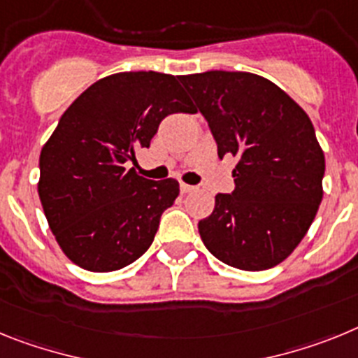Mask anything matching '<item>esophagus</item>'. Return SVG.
<instances>
[{
    "mask_svg": "<svg viewBox=\"0 0 358 358\" xmlns=\"http://www.w3.org/2000/svg\"><path fill=\"white\" fill-rule=\"evenodd\" d=\"M194 189H196V187H192V185H187V183H182V185H180V191H182L183 194H187V192H192V191H194Z\"/></svg>",
    "mask_w": 358,
    "mask_h": 358,
    "instance_id": "esophagus-1",
    "label": "esophagus"
}]
</instances>
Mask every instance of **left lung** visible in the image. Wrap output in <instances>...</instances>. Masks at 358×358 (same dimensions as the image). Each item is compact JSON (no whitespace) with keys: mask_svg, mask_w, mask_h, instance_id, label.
Wrapping results in <instances>:
<instances>
[{"mask_svg":"<svg viewBox=\"0 0 358 358\" xmlns=\"http://www.w3.org/2000/svg\"><path fill=\"white\" fill-rule=\"evenodd\" d=\"M209 122L217 157L236 158L232 194H216L198 223L225 265L248 272L287 259L322 200L324 153L310 117L265 77L213 70L180 77Z\"/></svg>","mask_w":358,"mask_h":358,"instance_id":"left-lung-1","label":"left lung"}]
</instances>
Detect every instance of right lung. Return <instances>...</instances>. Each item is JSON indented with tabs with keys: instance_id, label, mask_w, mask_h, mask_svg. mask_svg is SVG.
<instances>
[{
	"instance_id": "right-lung-1",
	"label": "right lung",
	"mask_w": 358,
	"mask_h": 358,
	"mask_svg": "<svg viewBox=\"0 0 358 358\" xmlns=\"http://www.w3.org/2000/svg\"><path fill=\"white\" fill-rule=\"evenodd\" d=\"M178 77L122 71L93 83L41 149L37 192L59 247L80 268L113 272L151 247L176 180L126 169L171 113H192Z\"/></svg>"
}]
</instances>
